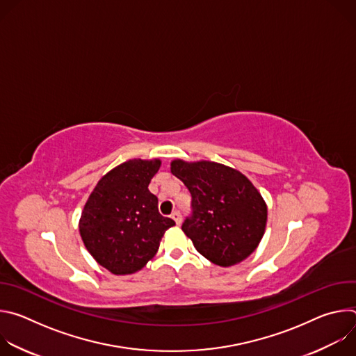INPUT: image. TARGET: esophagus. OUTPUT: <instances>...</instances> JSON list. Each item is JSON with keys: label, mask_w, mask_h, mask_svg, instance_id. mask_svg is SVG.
<instances>
[{"label": "esophagus", "mask_w": 356, "mask_h": 356, "mask_svg": "<svg viewBox=\"0 0 356 356\" xmlns=\"http://www.w3.org/2000/svg\"><path fill=\"white\" fill-rule=\"evenodd\" d=\"M172 218L176 221V224H177V225H180V224H181V214H180V211H177V210H176V211L172 214Z\"/></svg>", "instance_id": "34e87169"}]
</instances>
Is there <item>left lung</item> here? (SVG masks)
Returning <instances> with one entry per match:
<instances>
[{
	"label": "left lung",
	"instance_id": "obj_1",
	"mask_svg": "<svg viewBox=\"0 0 356 356\" xmlns=\"http://www.w3.org/2000/svg\"><path fill=\"white\" fill-rule=\"evenodd\" d=\"M170 170L191 195L181 229L195 249L220 266L248 258L266 227L268 209L259 191L242 173L214 162L173 161Z\"/></svg>",
	"mask_w": 356,
	"mask_h": 356
}]
</instances>
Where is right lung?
I'll use <instances>...</instances> for the list:
<instances>
[{
  "instance_id": "add662e5",
  "label": "right lung",
  "mask_w": 356,
  "mask_h": 356,
  "mask_svg": "<svg viewBox=\"0 0 356 356\" xmlns=\"http://www.w3.org/2000/svg\"><path fill=\"white\" fill-rule=\"evenodd\" d=\"M161 161H128L101 179L80 218V235L92 258L114 275L140 270L156 255L172 218L158 210L147 188Z\"/></svg>"
}]
</instances>
